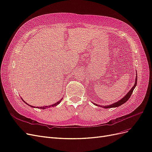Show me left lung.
Wrapping results in <instances>:
<instances>
[{"label": "left lung", "instance_id": "obj_1", "mask_svg": "<svg viewBox=\"0 0 152 152\" xmlns=\"http://www.w3.org/2000/svg\"><path fill=\"white\" fill-rule=\"evenodd\" d=\"M137 77V76H136ZM136 79H135V83L134 84V86L131 88V89L129 90V91L127 94L123 98H122V99L119 100L118 102H115L114 103V104H110V105H106V106H102V105H100L101 107H103V108H105V109H108V108H114V107H119L120 105L124 104V103H126L127 101H128L129 100V99L130 98L132 93H133L134 88L136 87V85H137V79H136ZM94 104L98 106V105L96 104H95V103H94Z\"/></svg>", "mask_w": 152, "mask_h": 152}]
</instances>
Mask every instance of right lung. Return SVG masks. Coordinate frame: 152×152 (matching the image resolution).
Here are the masks:
<instances>
[{
  "label": "right lung",
  "instance_id": "obj_1",
  "mask_svg": "<svg viewBox=\"0 0 152 152\" xmlns=\"http://www.w3.org/2000/svg\"><path fill=\"white\" fill-rule=\"evenodd\" d=\"M22 100H23V99H21ZM62 100V99H61L58 102H56V103H55V104H52V105H48V106H44V107H37V108H38V109H47V108H50V107H55V106H57V105H58L60 104V102H61V100ZM23 101L26 104H27V105H28V103H26V102H24L23 100ZM29 106H30L31 107H33V108H35V107H34V106H32V105H28Z\"/></svg>",
  "mask_w": 152,
  "mask_h": 152
}]
</instances>
